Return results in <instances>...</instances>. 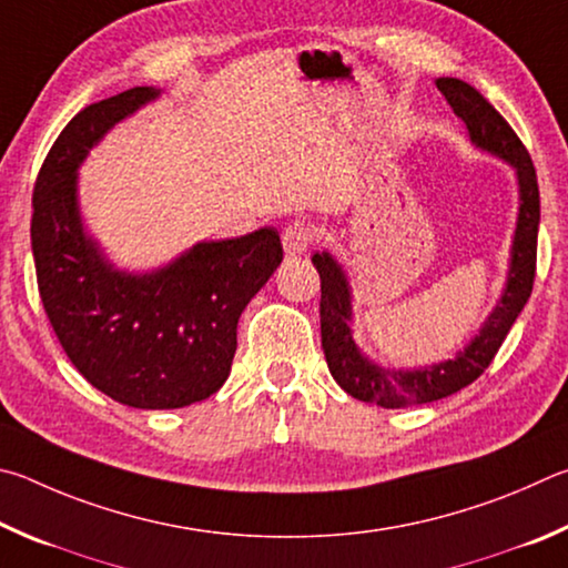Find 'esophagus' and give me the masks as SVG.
I'll use <instances>...</instances> for the list:
<instances>
[{
    "mask_svg": "<svg viewBox=\"0 0 568 568\" xmlns=\"http://www.w3.org/2000/svg\"><path fill=\"white\" fill-rule=\"evenodd\" d=\"M314 239V226L306 224V222H294L284 229L282 234V244H284V254L286 256H302L306 248H310Z\"/></svg>",
    "mask_w": 568,
    "mask_h": 568,
    "instance_id": "1",
    "label": "esophagus"
}]
</instances>
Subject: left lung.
<instances>
[{"label": "left lung", "instance_id": "8db88e82", "mask_svg": "<svg viewBox=\"0 0 568 568\" xmlns=\"http://www.w3.org/2000/svg\"><path fill=\"white\" fill-rule=\"evenodd\" d=\"M436 87L452 104L454 114L466 124L469 142L486 154L504 159L516 172L519 184V214L509 256V272L501 300L486 316L479 334L456 352V356L422 369H386L372 362L354 342L352 332V286L344 266L329 252H316L312 262L322 278V349L334 382L359 402H369L384 409L429 404L462 392L479 379L486 366L499 352L516 316L529 302L536 274V236H539V184L531 156L514 134L509 122L476 92L471 84L454 77H439Z\"/></svg>", "mask_w": 568, "mask_h": 568}]
</instances>
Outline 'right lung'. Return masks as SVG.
<instances>
[{
	"mask_svg": "<svg viewBox=\"0 0 568 568\" xmlns=\"http://www.w3.org/2000/svg\"><path fill=\"white\" fill-rule=\"evenodd\" d=\"M162 89L134 87L89 104L42 164L32 196V254L39 296L69 362L114 402L182 409L226 382L236 324L282 264L276 229L199 242L154 272H126L87 234L79 166L89 149Z\"/></svg>",
	"mask_w": 568,
	"mask_h": 568,
	"instance_id": "1",
	"label": "right lung"
}]
</instances>
